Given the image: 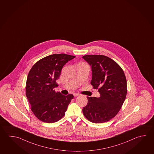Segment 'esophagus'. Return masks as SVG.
Masks as SVG:
<instances>
[{"instance_id":"34e87169","label":"esophagus","mask_w":154,"mask_h":154,"mask_svg":"<svg viewBox=\"0 0 154 154\" xmlns=\"http://www.w3.org/2000/svg\"><path fill=\"white\" fill-rule=\"evenodd\" d=\"M73 95H74V96L75 97H77V96H79L80 94H78V93H74Z\"/></svg>"}]
</instances>
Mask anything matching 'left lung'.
I'll use <instances>...</instances> for the list:
<instances>
[{"instance_id": "left-lung-1", "label": "left lung", "mask_w": 154, "mask_h": 154, "mask_svg": "<svg viewBox=\"0 0 154 154\" xmlns=\"http://www.w3.org/2000/svg\"><path fill=\"white\" fill-rule=\"evenodd\" d=\"M82 58L92 68L91 84L100 94L99 98L87 97L88 103L82 112L92 123L106 122L117 115L126 98L125 74L120 66L107 56L89 55Z\"/></svg>"}]
</instances>
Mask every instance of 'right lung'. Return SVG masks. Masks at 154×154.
Listing matches in <instances>:
<instances>
[{
    "instance_id": "add662e5",
    "label": "right lung",
    "mask_w": 154,
    "mask_h": 154,
    "mask_svg": "<svg viewBox=\"0 0 154 154\" xmlns=\"http://www.w3.org/2000/svg\"><path fill=\"white\" fill-rule=\"evenodd\" d=\"M75 56L65 54H53L41 59L34 64L28 74L26 83V96L31 109L39 120L55 123L65 115L74 96L56 92L62 69Z\"/></svg>"
}]
</instances>
